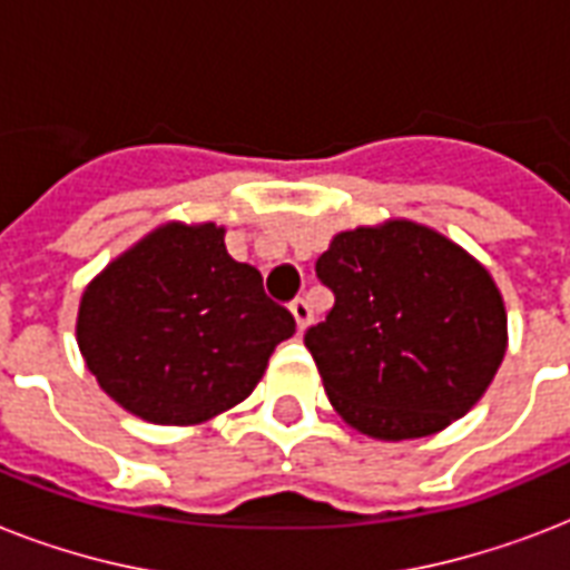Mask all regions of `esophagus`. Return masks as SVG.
Returning a JSON list of instances; mask_svg holds the SVG:
<instances>
[{"label": "esophagus", "instance_id": "obj_1", "mask_svg": "<svg viewBox=\"0 0 570 570\" xmlns=\"http://www.w3.org/2000/svg\"><path fill=\"white\" fill-rule=\"evenodd\" d=\"M289 313H293L295 328H298V334H302V331L311 325V307H307V302H304V298H295V302L289 304Z\"/></svg>", "mask_w": 570, "mask_h": 570}]
</instances>
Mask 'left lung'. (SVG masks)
Segmentation results:
<instances>
[{
	"label": "left lung",
	"mask_w": 570,
	"mask_h": 570,
	"mask_svg": "<svg viewBox=\"0 0 570 570\" xmlns=\"http://www.w3.org/2000/svg\"><path fill=\"white\" fill-rule=\"evenodd\" d=\"M334 307L304 334L331 405L375 441L429 438L476 405L509 346L494 277L407 218L343 230L316 259Z\"/></svg>",
	"instance_id": "1"
}]
</instances>
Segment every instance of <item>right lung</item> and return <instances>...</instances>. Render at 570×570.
<instances>
[{
    "mask_svg": "<svg viewBox=\"0 0 570 570\" xmlns=\"http://www.w3.org/2000/svg\"><path fill=\"white\" fill-rule=\"evenodd\" d=\"M293 313L213 222H168L85 286L76 343L106 393L156 425H197L250 396Z\"/></svg>",
    "mask_w": 570,
    "mask_h": 570,
    "instance_id": "1",
    "label": "right lung"
}]
</instances>
